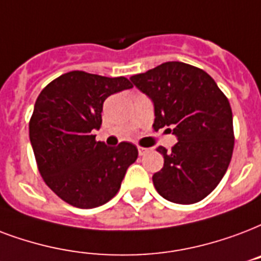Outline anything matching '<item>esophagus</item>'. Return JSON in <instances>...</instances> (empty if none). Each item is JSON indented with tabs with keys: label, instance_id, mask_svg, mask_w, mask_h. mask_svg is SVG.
<instances>
[{
	"label": "esophagus",
	"instance_id": "obj_1",
	"mask_svg": "<svg viewBox=\"0 0 261 261\" xmlns=\"http://www.w3.org/2000/svg\"><path fill=\"white\" fill-rule=\"evenodd\" d=\"M149 152V149L146 148H142V146H139L138 148V153H139V156H144V154H146V153Z\"/></svg>",
	"mask_w": 261,
	"mask_h": 261
}]
</instances>
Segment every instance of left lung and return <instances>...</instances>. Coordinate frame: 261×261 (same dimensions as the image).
<instances>
[{"instance_id": "obj_1", "label": "left lung", "mask_w": 261, "mask_h": 261, "mask_svg": "<svg viewBox=\"0 0 261 261\" xmlns=\"http://www.w3.org/2000/svg\"><path fill=\"white\" fill-rule=\"evenodd\" d=\"M130 79L152 98L153 128L171 127L178 137L171 150L157 148L164 157L152 178L157 193L176 204L201 201L222 180L232 156L227 97L205 71L180 61L163 63Z\"/></svg>"}]
</instances>
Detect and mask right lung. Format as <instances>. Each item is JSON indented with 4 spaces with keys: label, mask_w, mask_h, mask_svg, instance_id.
Returning <instances> with one entry per match:
<instances>
[{
    "label": "right lung",
    "mask_w": 261,
    "mask_h": 261,
    "mask_svg": "<svg viewBox=\"0 0 261 261\" xmlns=\"http://www.w3.org/2000/svg\"><path fill=\"white\" fill-rule=\"evenodd\" d=\"M124 76L71 71L38 95L29 123L39 174L53 193L82 210L104 205L116 196L138 149L130 142L111 148L95 141L102 105L111 94L131 89Z\"/></svg>",
    "instance_id": "obj_1"
}]
</instances>
